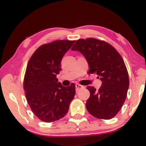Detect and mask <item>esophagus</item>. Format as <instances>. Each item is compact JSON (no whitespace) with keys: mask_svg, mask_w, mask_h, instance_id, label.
Instances as JSON below:
<instances>
[{"mask_svg":"<svg viewBox=\"0 0 146 146\" xmlns=\"http://www.w3.org/2000/svg\"><path fill=\"white\" fill-rule=\"evenodd\" d=\"M75 86H76V91H78L80 89H82L83 88H84V86H82L81 85L78 84V83H76V84L75 85Z\"/></svg>","mask_w":146,"mask_h":146,"instance_id":"esophagus-1","label":"esophagus"}]
</instances>
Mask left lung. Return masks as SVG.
<instances>
[{"label": "left lung", "mask_w": 146, "mask_h": 146, "mask_svg": "<svg viewBox=\"0 0 146 146\" xmlns=\"http://www.w3.org/2000/svg\"><path fill=\"white\" fill-rule=\"evenodd\" d=\"M71 50L80 51L84 56L90 68L88 73H96L102 82L98 90L94 86L86 88L90 93L86 109L98 119H112L124 103L129 86L128 71L123 58L112 46L94 38L77 40Z\"/></svg>", "instance_id": "left-lung-1"}]
</instances>
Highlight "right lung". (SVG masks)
Segmentation results:
<instances>
[{
	"label": "right lung",
	"mask_w": 146,
	"mask_h": 146,
	"mask_svg": "<svg viewBox=\"0 0 146 146\" xmlns=\"http://www.w3.org/2000/svg\"><path fill=\"white\" fill-rule=\"evenodd\" d=\"M75 41L58 40L41 45L29 59L24 90L32 111L41 120L52 122L63 118L75 95V85L68 87L58 82L61 61Z\"/></svg>",
	"instance_id": "right-lung-1"
}]
</instances>
